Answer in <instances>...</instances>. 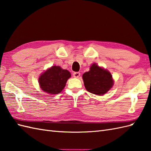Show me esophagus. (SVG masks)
Returning <instances> with one entry per match:
<instances>
[{"mask_svg": "<svg viewBox=\"0 0 151 151\" xmlns=\"http://www.w3.org/2000/svg\"><path fill=\"white\" fill-rule=\"evenodd\" d=\"M73 76L76 78H78L80 76V73L79 72H74L73 73Z\"/></svg>", "mask_w": 151, "mask_h": 151, "instance_id": "obj_1", "label": "esophagus"}]
</instances>
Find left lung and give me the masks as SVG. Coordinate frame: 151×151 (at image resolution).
<instances>
[{"label": "left lung", "instance_id": "left-lung-1", "mask_svg": "<svg viewBox=\"0 0 151 151\" xmlns=\"http://www.w3.org/2000/svg\"><path fill=\"white\" fill-rule=\"evenodd\" d=\"M83 79L87 91L98 96L105 94L114 85L111 73L96 63L91 65L88 72L83 73Z\"/></svg>", "mask_w": 151, "mask_h": 151}]
</instances>
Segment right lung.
Returning a JSON list of instances; mask_svg holds the SVG:
<instances>
[{"label":"right lung","mask_w":151,"mask_h":151,"mask_svg":"<svg viewBox=\"0 0 151 151\" xmlns=\"http://www.w3.org/2000/svg\"><path fill=\"white\" fill-rule=\"evenodd\" d=\"M70 77V72L59 66H53L40 76L39 83L41 88L50 94H58L65 88L67 80Z\"/></svg>","instance_id":"1"}]
</instances>
